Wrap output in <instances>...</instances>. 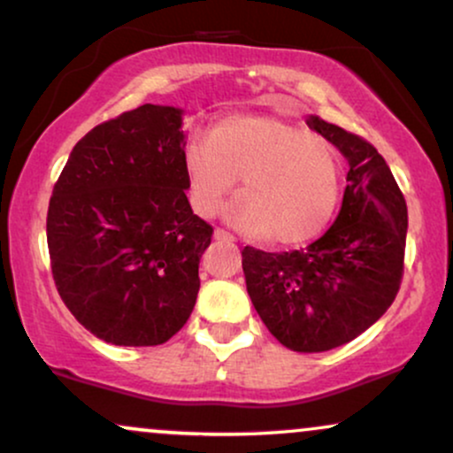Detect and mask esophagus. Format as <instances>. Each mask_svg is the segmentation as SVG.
<instances>
[{
  "mask_svg": "<svg viewBox=\"0 0 453 453\" xmlns=\"http://www.w3.org/2000/svg\"><path fill=\"white\" fill-rule=\"evenodd\" d=\"M212 236H215V241H226V242H232L234 241L232 234L226 232V230H221V227H217V230L212 232Z\"/></svg>",
  "mask_w": 453,
  "mask_h": 453,
  "instance_id": "obj_1",
  "label": "esophagus"
}]
</instances>
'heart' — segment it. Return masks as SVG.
Here are the masks:
<instances>
[{
  "instance_id": "obj_1",
  "label": "heart",
  "mask_w": 453,
  "mask_h": 453,
  "mask_svg": "<svg viewBox=\"0 0 453 453\" xmlns=\"http://www.w3.org/2000/svg\"><path fill=\"white\" fill-rule=\"evenodd\" d=\"M189 202L211 217L241 179L234 226L277 247L319 236L339 209L342 157L319 134L273 114H230L183 149Z\"/></svg>"
}]
</instances>
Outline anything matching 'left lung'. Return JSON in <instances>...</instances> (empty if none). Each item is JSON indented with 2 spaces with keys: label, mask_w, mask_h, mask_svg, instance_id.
Here are the masks:
<instances>
[{
  "label": "left lung",
  "mask_w": 453,
  "mask_h": 453,
  "mask_svg": "<svg viewBox=\"0 0 453 453\" xmlns=\"http://www.w3.org/2000/svg\"><path fill=\"white\" fill-rule=\"evenodd\" d=\"M306 126L349 164L342 204L324 236L300 251L242 249L247 292L270 334L288 349L345 345L389 309L403 279L407 202L372 144L309 114Z\"/></svg>",
  "instance_id": "8db88e82"
}]
</instances>
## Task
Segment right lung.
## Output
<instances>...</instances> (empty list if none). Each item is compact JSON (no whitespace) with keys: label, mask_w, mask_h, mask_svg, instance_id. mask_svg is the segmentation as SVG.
I'll list each match as a JSON object with an SVG mask.
<instances>
[{"label":"right lung","mask_w":453,"mask_h":453,"mask_svg":"<svg viewBox=\"0 0 453 453\" xmlns=\"http://www.w3.org/2000/svg\"><path fill=\"white\" fill-rule=\"evenodd\" d=\"M183 108L144 104L76 142L46 217L53 279L97 339L153 347L189 319L212 227L194 215Z\"/></svg>","instance_id":"1"}]
</instances>
